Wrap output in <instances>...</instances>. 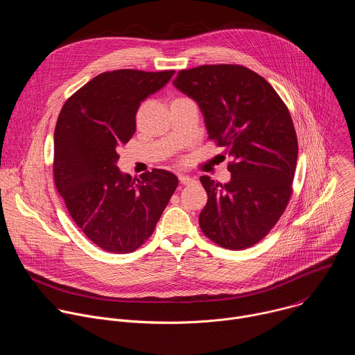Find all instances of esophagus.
I'll list each match as a JSON object with an SVG mask.
<instances>
[{"label": "esophagus", "instance_id": "obj_1", "mask_svg": "<svg viewBox=\"0 0 355 355\" xmlns=\"http://www.w3.org/2000/svg\"><path fill=\"white\" fill-rule=\"evenodd\" d=\"M178 178H180L181 184H184V185H189V184H192L195 181L192 177L185 175V174H178Z\"/></svg>", "mask_w": 355, "mask_h": 355}]
</instances>
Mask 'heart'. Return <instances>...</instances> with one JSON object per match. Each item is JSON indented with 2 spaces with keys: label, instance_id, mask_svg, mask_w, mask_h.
<instances>
[{
  "label": "heart",
  "instance_id": "b5f03b06",
  "mask_svg": "<svg viewBox=\"0 0 355 355\" xmlns=\"http://www.w3.org/2000/svg\"><path fill=\"white\" fill-rule=\"evenodd\" d=\"M177 99H178V98H177Z\"/></svg>",
  "mask_w": 355,
  "mask_h": 355
}]
</instances>
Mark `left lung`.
<instances>
[{"instance_id":"8db88e82","label":"left lung","mask_w":355,"mask_h":355,"mask_svg":"<svg viewBox=\"0 0 355 355\" xmlns=\"http://www.w3.org/2000/svg\"><path fill=\"white\" fill-rule=\"evenodd\" d=\"M173 84L198 104L208 137L233 160L229 182L199 178L208 193L199 214L202 232L229 250L259 243L292 192L297 140L288 108L261 76L243 66L182 70Z\"/></svg>"}]
</instances>
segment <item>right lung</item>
Returning <instances> with one entry per match:
<instances>
[{
  "instance_id": "obj_1",
  "label": "right lung",
  "mask_w": 355,
  "mask_h": 355,
  "mask_svg": "<svg viewBox=\"0 0 355 355\" xmlns=\"http://www.w3.org/2000/svg\"><path fill=\"white\" fill-rule=\"evenodd\" d=\"M174 71L115 70L94 77L60 111L55 129V182L84 234L110 252L128 254L147 240L178 178L155 168L135 181L118 167L119 147L136 132V112Z\"/></svg>"
}]
</instances>
